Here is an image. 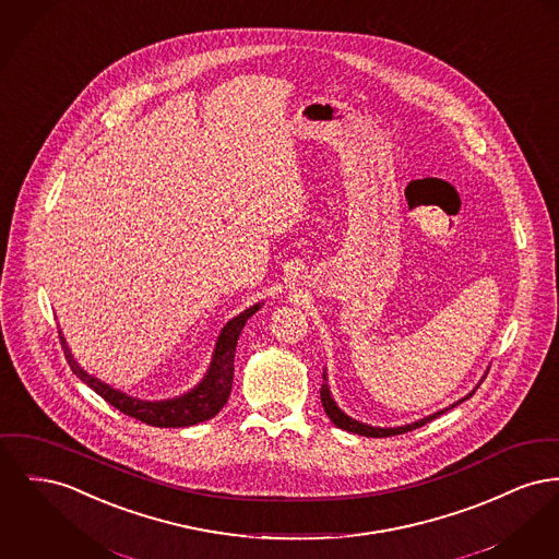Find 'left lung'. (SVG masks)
I'll return each mask as SVG.
<instances>
[{"label": "left lung", "instance_id": "1", "mask_svg": "<svg viewBox=\"0 0 559 559\" xmlns=\"http://www.w3.org/2000/svg\"><path fill=\"white\" fill-rule=\"evenodd\" d=\"M323 384H321V403H323V407H325V414L329 416V420L335 425L337 428H344V430H348V432H355V435H365V437H393V435H403V432H407V430H414V428H420L423 425H427L430 420H435L437 416H441L443 412H448L450 407H456L459 403L462 401H466L468 396H473V393L477 391H473V393L466 394L464 399H460L459 403H454V405H450V407H445V409H441V412H437V414H432V416H427V418H423V420H416V423H412V425H405V427H394V428H380V427H369V425H365V423H359V420H355V418H350V416H346L340 407H337V403L333 401V396H331V391H329L328 386V373L323 371ZM484 382V380H481Z\"/></svg>", "mask_w": 559, "mask_h": 559}]
</instances>
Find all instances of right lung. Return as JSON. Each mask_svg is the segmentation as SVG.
I'll list each match as a JSON object with an SVG mask.
<instances>
[{
    "label": "right lung",
    "mask_w": 559,
    "mask_h": 559,
    "mask_svg": "<svg viewBox=\"0 0 559 559\" xmlns=\"http://www.w3.org/2000/svg\"><path fill=\"white\" fill-rule=\"evenodd\" d=\"M260 308H262V301L247 308L245 312H240L238 317L228 321L226 328L222 329V333L217 337L215 353H213V359H211V365L206 369V376L198 382V386H194L190 393L175 396V399H165V401H143V399L122 393V391L100 382L99 378L91 376L88 371H84L78 365V361L71 355V350H69V346H67L66 337L61 335V331H59V335H61V344H63L66 359L69 367H71V371L84 384H88L95 393L100 394L107 403H111L116 409H120L122 414L131 416L134 420H141L150 427H192L198 423L211 420L228 403L231 380H234V353H236L238 335L245 328L247 319H251Z\"/></svg>",
    "instance_id": "obj_1"
}]
</instances>
